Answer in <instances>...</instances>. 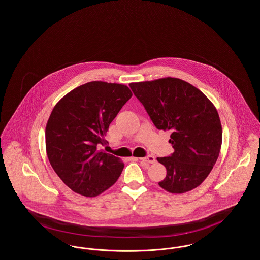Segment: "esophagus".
Segmentation results:
<instances>
[{"mask_svg": "<svg viewBox=\"0 0 260 260\" xmlns=\"http://www.w3.org/2000/svg\"><path fill=\"white\" fill-rule=\"evenodd\" d=\"M138 160L144 161V162H147V164H154L156 161L155 158L153 156H147V157H144V158H139Z\"/></svg>", "mask_w": 260, "mask_h": 260, "instance_id": "obj_1", "label": "esophagus"}]
</instances>
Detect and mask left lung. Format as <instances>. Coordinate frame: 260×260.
<instances>
[{"instance_id":"obj_1","label":"left lung","mask_w":260,"mask_h":260,"mask_svg":"<svg viewBox=\"0 0 260 260\" xmlns=\"http://www.w3.org/2000/svg\"><path fill=\"white\" fill-rule=\"evenodd\" d=\"M158 129L172 133L174 152L157 158L167 169L159 185L173 194L198 187L210 174L222 144V126L212 102L200 89L178 78L131 83Z\"/></svg>"}]
</instances>
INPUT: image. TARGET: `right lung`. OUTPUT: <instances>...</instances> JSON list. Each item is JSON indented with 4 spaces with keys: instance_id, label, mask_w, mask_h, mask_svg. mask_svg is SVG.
<instances>
[{
    "instance_id": "add662e5",
    "label": "right lung",
    "mask_w": 260,
    "mask_h": 260,
    "mask_svg": "<svg viewBox=\"0 0 260 260\" xmlns=\"http://www.w3.org/2000/svg\"><path fill=\"white\" fill-rule=\"evenodd\" d=\"M133 93L125 85L100 81L76 87L53 107L46 126L50 165L75 193L96 197L119 178L124 162L98 149Z\"/></svg>"
}]
</instances>
